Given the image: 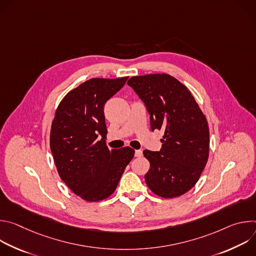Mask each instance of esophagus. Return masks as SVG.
Masks as SVG:
<instances>
[{
    "label": "esophagus",
    "instance_id": "1",
    "mask_svg": "<svg viewBox=\"0 0 256 256\" xmlns=\"http://www.w3.org/2000/svg\"><path fill=\"white\" fill-rule=\"evenodd\" d=\"M134 156L136 157H142V152L140 150H136L134 151Z\"/></svg>",
    "mask_w": 256,
    "mask_h": 256
}]
</instances>
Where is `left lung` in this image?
<instances>
[{
    "instance_id": "1",
    "label": "left lung",
    "mask_w": 256,
    "mask_h": 256,
    "mask_svg": "<svg viewBox=\"0 0 256 256\" xmlns=\"http://www.w3.org/2000/svg\"><path fill=\"white\" fill-rule=\"evenodd\" d=\"M128 85L147 108L151 130H164L161 150L142 152L150 162L146 184L165 198L182 196L196 186L208 158L206 116L190 90L170 75L132 77Z\"/></svg>"
}]
</instances>
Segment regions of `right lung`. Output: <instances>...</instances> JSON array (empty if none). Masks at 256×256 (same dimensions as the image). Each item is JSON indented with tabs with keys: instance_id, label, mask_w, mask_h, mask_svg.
I'll return each instance as SVG.
<instances>
[{
	"instance_id": "right-lung-1",
	"label": "right lung",
	"mask_w": 256,
	"mask_h": 256,
	"mask_svg": "<svg viewBox=\"0 0 256 256\" xmlns=\"http://www.w3.org/2000/svg\"><path fill=\"white\" fill-rule=\"evenodd\" d=\"M128 78L90 79L70 91L56 112L50 130L54 164L68 188L87 202L112 196L134 155L130 147L110 151L104 140V104Z\"/></svg>"
}]
</instances>
